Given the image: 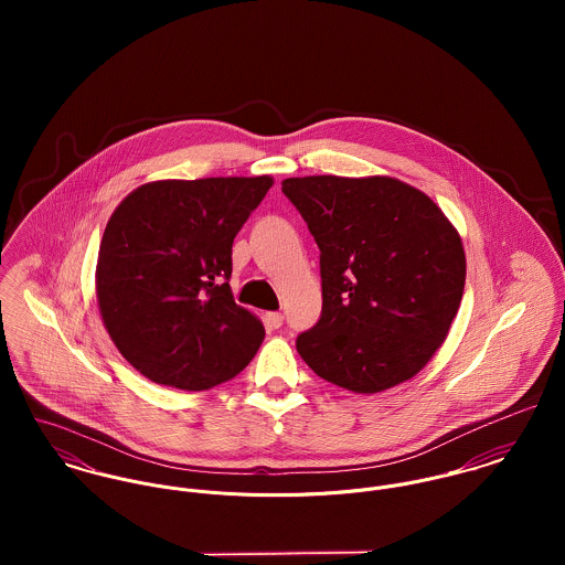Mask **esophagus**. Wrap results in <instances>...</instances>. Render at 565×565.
Here are the masks:
<instances>
[{"label": "esophagus", "mask_w": 565, "mask_h": 565, "mask_svg": "<svg viewBox=\"0 0 565 565\" xmlns=\"http://www.w3.org/2000/svg\"><path fill=\"white\" fill-rule=\"evenodd\" d=\"M285 322V316L282 313H267V323L271 326V328H280Z\"/></svg>", "instance_id": "obj_1"}]
</instances>
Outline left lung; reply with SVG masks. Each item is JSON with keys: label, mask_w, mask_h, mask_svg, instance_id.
Instances as JSON below:
<instances>
[{"label": "left lung", "mask_w": 565, "mask_h": 565, "mask_svg": "<svg viewBox=\"0 0 565 565\" xmlns=\"http://www.w3.org/2000/svg\"><path fill=\"white\" fill-rule=\"evenodd\" d=\"M320 247L322 318L296 348L323 381L379 394L413 379L446 341L466 285L457 228L390 175L282 180Z\"/></svg>", "instance_id": "obj_1"}]
</instances>
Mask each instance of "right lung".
<instances>
[{
	"mask_svg": "<svg viewBox=\"0 0 565 565\" xmlns=\"http://www.w3.org/2000/svg\"><path fill=\"white\" fill-rule=\"evenodd\" d=\"M274 178L157 180L128 193L99 243L95 291L124 359L157 385L235 379L265 339L231 291L233 242Z\"/></svg>",
	"mask_w": 565,
	"mask_h": 565,
	"instance_id": "obj_1",
	"label": "right lung"
}]
</instances>
